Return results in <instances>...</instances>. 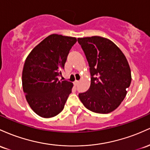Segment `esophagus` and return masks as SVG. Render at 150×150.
<instances>
[{
	"instance_id": "obj_1",
	"label": "esophagus",
	"mask_w": 150,
	"mask_h": 150,
	"mask_svg": "<svg viewBox=\"0 0 150 150\" xmlns=\"http://www.w3.org/2000/svg\"><path fill=\"white\" fill-rule=\"evenodd\" d=\"M78 83H79V81H77V80H76L74 82V86H77L78 85Z\"/></svg>"
}]
</instances>
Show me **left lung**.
Here are the masks:
<instances>
[{
  "label": "left lung",
  "mask_w": 150,
  "mask_h": 150,
  "mask_svg": "<svg viewBox=\"0 0 150 150\" xmlns=\"http://www.w3.org/2000/svg\"><path fill=\"white\" fill-rule=\"evenodd\" d=\"M90 67V88L79 94L91 111L106 114L124 100L130 85L131 71L120 48L109 39L100 36L78 38Z\"/></svg>",
  "instance_id": "left-lung-1"
}]
</instances>
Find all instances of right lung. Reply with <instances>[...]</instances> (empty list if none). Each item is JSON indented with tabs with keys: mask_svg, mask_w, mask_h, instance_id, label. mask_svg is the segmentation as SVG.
<instances>
[{
	"mask_svg": "<svg viewBox=\"0 0 150 150\" xmlns=\"http://www.w3.org/2000/svg\"><path fill=\"white\" fill-rule=\"evenodd\" d=\"M76 42L73 37L52 34L35 46L25 59L22 74L23 91L37 115L45 118L62 111L73 83L59 80L67 55Z\"/></svg>",
	"mask_w": 150,
	"mask_h": 150,
	"instance_id": "right-lung-1",
	"label": "right lung"
}]
</instances>
